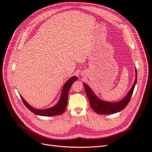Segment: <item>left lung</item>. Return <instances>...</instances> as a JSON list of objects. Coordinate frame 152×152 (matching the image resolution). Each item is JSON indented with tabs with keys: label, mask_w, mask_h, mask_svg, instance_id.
I'll return each instance as SVG.
<instances>
[{
	"label": "left lung",
	"mask_w": 152,
	"mask_h": 152,
	"mask_svg": "<svg viewBox=\"0 0 152 152\" xmlns=\"http://www.w3.org/2000/svg\"><path fill=\"white\" fill-rule=\"evenodd\" d=\"M137 81V72L135 69V82L126 96L118 102H109L102 100L99 99L90 88V86L85 83H83L85 92L89 100L90 106L92 109L97 114L102 115L111 114L118 113L123 110L129 103L133 94L134 90Z\"/></svg>",
	"instance_id": "obj_1"
}]
</instances>
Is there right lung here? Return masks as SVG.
Segmentation results:
<instances>
[{
	"instance_id": "1",
	"label": "right lung",
	"mask_w": 152,
	"mask_h": 152,
	"mask_svg": "<svg viewBox=\"0 0 152 152\" xmlns=\"http://www.w3.org/2000/svg\"><path fill=\"white\" fill-rule=\"evenodd\" d=\"M77 77L76 76H73L66 82V83L64 84L62 88L61 95L58 102L56 103V105H55L52 107L48 108V109H45V110L36 109V108H34L31 106H30L21 95H20V97L21 100H22V101L23 102L25 105L26 106V107H28L31 112H32L34 114L36 115H38L41 116H46V117L59 115L64 113L65 110H66L67 105V99H68L69 91L70 90V88H71V86L72 85L73 83L75 82L76 80H77Z\"/></svg>"
}]
</instances>
